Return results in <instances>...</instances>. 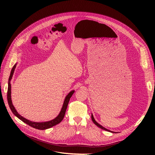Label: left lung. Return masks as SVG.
<instances>
[{
  "label": "left lung",
  "instance_id": "obj_1",
  "mask_svg": "<svg viewBox=\"0 0 155 155\" xmlns=\"http://www.w3.org/2000/svg\"><path fill=\"white\" fill-rule=\"evenodd\" d=\"M91 119H92V120H93V123L97 126H98L99 127H100V128H101V129H104V130H107V131H110V132H112V131H110V130H108V129H106V128H105V127H104L103 126H102L101 125H100L99 123H97L96 121H95V120H94V117H93V115H91Z\"/></svg>",
  "mask_w": 155,
  "mask_h": 155
}]
</instances>
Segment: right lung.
I'll use <instances>...</instances> for the list:
<instances>
[{
    "instance_id": "add662e5",
    "label": "right lung",
    "mask_w": 155,
    "mask_h": 155,
    "mask_svg": "<svg viewBox=\"0 0 155 155\" xmlns=\"http://www.w3.org/2000/svg\"><path fill=\"white\" fill-rule=\"evenodd\" d=\"M16 65H14V67L12 68V70L11 71L10 73V75L8 79V91H7V101H8V103L9 105V107L12 110V112H13V114L17 117L19 120H21L22 121H23L24 123H26L27 124H28L29 126L35 128V129H40V130H44V129H47L48 128H50L58 124H59V123L61 122V121L63 120L65 114V111L66 109H67L69 102L70 101V98L72 97V94L74 93V91H71L68 95L65 97V99L64 100V104H63V106L62 107V109L61 110V112L59 114V115L54 118L53 120H51L50 121H47V122H43V123H36V122H32L31 121H29L25 118H23V117H21L20 115H19L18 114V112H16V110H15L14 106L12 104V99H11V84H10V80L12 78L15 69Z\"/></svg>"
}]
</instances>
